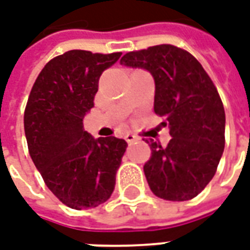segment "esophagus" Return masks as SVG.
Instances as JSON below:
<instances>
[{
	"mask_svg": "<svg viewBox=\"0 0 250 250\" xmlns=\"http://www.w3.org/2000/svg\"><path fill=\"white\" fill-rule=\"evenodd\" d=\"M125 140H126L127 144H133L137 141L138 137L137 136H134V134H132V133H126V134H125Z\"/></svg>",
	"mask_w": 250,
	"mask_h": 250,
	"instance_id": "esophagus-1",
	"label": "esophagus"
}]
</instances>
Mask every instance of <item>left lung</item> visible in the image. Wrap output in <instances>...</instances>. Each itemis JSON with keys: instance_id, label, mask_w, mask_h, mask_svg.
Wrapping results in <instances>:
<instances>
[{"instance_id": "obj_1", "label": "left lung", "mask_w": 250, "mask_h": 250, "mask_svg": "<svg viewBox=\"0 0 250 250\" xmlns=\"http://www.w3.org/2000/svg\"><path fill=\"white\" fill-rule=\"evenodd\" d=\"M121 65L143 67L156 83L154 113L165 117L172 136L167 146L150 138L144 165L157 197L188 201L216 174L225 146V110L212 78L187 50L163 43L126 53Z\"/></svg>"}]
</instances>
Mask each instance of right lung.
I'll return each mask as SVG.
<instances>
[{
  "label": "right lung",
  "instance_id": "obj_1",
  "mask_svg": "<svg viewBox=\"0 0 250 250\" xmlns=\"http://www.w3.org/2000/svg\"><path fill=\"white\" fill-rule=\"evenodd\" d=\"M69 50L52 58L33 85L23 114L29 154L50 192L72 209L107 201L127 144L83 130V116L94 106L98 80L121 57Z\"/></svg>",
  "mask_w": 250,
  "mask_h": 250
}]
</instances>
